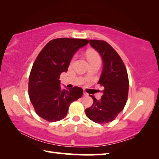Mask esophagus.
Wrapping results in <instances>:
<instances>
[{"mask_svg":"<svg viewBox=\"0 0 159 159\" xmlns=\"http://www.w3.org/2000/svg\"><path fill=\"white\" fill-rule=\"evenodd\" d=\"M83 95H84V96H88V94L86 92H85V91L83 92Z\"/></svg>","mask_w":159,"mask_h":159,"instance_id":"obj_1","label":"esophagus"}]
</instances>
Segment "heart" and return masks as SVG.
<instances>
[{"mask_svg":"<svg viewBox=\"0 0 159 159\" xmlns=\"http://www.w3.org/2000/svg\"><path fill=\"white\" fill-rule=\"evenodd\" d=\"M86 55H87V58L88 60L89 61H95V60H99V55L97 52H94V51H88V52H87V54H86ZM74 60V57L71 60V63L73 62Z\"/></svg>","mask_w":159,"mask_h":159,"instance_id":"heart-1","label":"heart"}]
</instances>
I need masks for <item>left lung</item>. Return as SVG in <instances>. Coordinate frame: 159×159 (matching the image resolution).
Listing matches in <instances>:
<instances>
[{
    "instance_id": "obj_1",
    "label": "left lung",
    "mask_w": 159,
    "mask_h": 159,
    "mask_svg": "<svg viewBox=\"0 0 159 159\" xmlns=\"http://www.w3.org/2000/svg\"><path fill=\"white\" fill-rule=\"evenodd\" d=\"M89 43L102 59L103 69L98 83L104 89L99 100L90 95L93 104L85 109V114L95 123H109L122 111L127 102L128 73L121 58L109 44L98 40H90Z\"/></svg>"
}]
</instances>
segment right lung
Masks as SVG:
<instances>
[{
    "label": "right lung",
    "instance_id": "obj_1",
    "mask_svg": "<svg viewBox=\"0 0 159 159\" xmlns=\"http://www.w3.org/2000/svg\"><path fill=\"white\" fill-rule=\"evenodd\" d=\"M88 42L68 38L54 39L38 55L29 76V95L40 117L50 122L63 119L71 102L81 98V88L62 89L59 79L67 71L74 54Z\"/></svg>",
    "mask_w": 159,
    "mask_h": 159
}]
</instances>
